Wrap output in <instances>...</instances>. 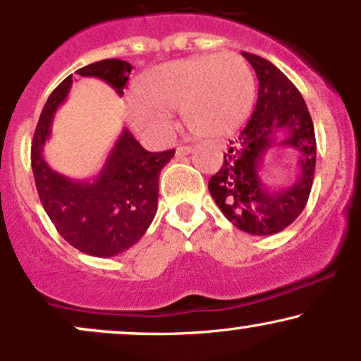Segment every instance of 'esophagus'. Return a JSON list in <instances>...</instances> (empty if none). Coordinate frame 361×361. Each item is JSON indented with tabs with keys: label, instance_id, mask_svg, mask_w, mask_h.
<instances>
[{
	"label": "esophagus",
	"instance_id": "esophagus-1",
	"mask_svg": "<svg viewBox=\"0 0 361 361\" xmlns=\"http://www.w3.org/2000/svg\"><path fill=\"white\" fill-rule=\"evenodd\" d=\"M192 151H193V149L190 146H178L176 147V157H183L186 154H190Z\"/></svg>",
	"mask_w": 361,
	"mask_h": 361
}]
</instances>
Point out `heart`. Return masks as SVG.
<instances>
[{"label": "heart", "mask_w": 361, "mask_h": 361, "mask_svg": "<svg viewBox=\"0 0 361 361\" xmlns=\"http://www.w3.org/2000/svg\"><path fill=\"white\" fill-rule=\"evenodd\" d=\"M255 90L250 64L234 52L171 61L139 78L137 100L127 102V118L139 134L163 139L173 128L169 114L181 110L193 134L219 137L244 122Z\"/></svg>", "instance_id": "b5f03b06"}]
</instances>
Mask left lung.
Instances as JSON below:
<instances>
[{
    "mask_svg": "<svg viewBox=\"0 0 361 361\" xmlns=\"http://www.w3.org/2000/svg\"><path fill=\"white\" fill-rule=\"evenodd\" d=\"M243 56L258 76V102L250 122L229 140L209 192L227 221L247 234L270 235L290 226L307 204L316 168V134L293 82L270 61L250 52ZM275 145L297 148L301 156L300 173L288 189L273 190L260 178L264 156Z\"/></svg>",
    "mask_w": 361,
    "mask_h": 361,
    "instance_id": "8db88e82",
    "label": "left lung"
}]
</instances>
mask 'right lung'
<instances>
[{
	"label": "right lung",
	"instance_id": "obj_1",
	"mask_svg": "<svg viewBox=\"0 0 361 361\" xmlns=\"http://www.w3.org/2000/svg\"><path fill=\"white\" fill-rule=\"evenodd\" d=\"M130 71V62L105 59L78 69L76 74L103 80L122 97ZM71 86L73 74L45 102L32 140V171L40 202L57 233L85 255L110 258L134 246L149 229L157 210L159 173L175 151L149 152L123 128L93 180H73L54 171L44 157V146L51 139L54 114Z\"/></svg>",
	"mask_w": 361,
	"mask_h": 361
}]
</instances>
